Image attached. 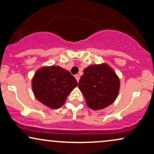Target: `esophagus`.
Here are the masks:
<instances>
[{
  "label": "esophagus",
  "instance_id": "obj_1",
  "mask_svg": "<svg viewBox=\"0 0 154 154\" xmlns=\"http://www.w3.org/2000/svg\"><path fill=\"white\" fill-rule=\"evenodd\" d=\"M75 79H77V82H78L79 80V75H75Z\"/></svg>",
  "mask_w": 154,
  "mask_h": 154
}]
</instances>
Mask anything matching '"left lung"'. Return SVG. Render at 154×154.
<instances>
[{"instance_id": "left-lung-1", "label": "left lung", "mask_w": 154, "mask_h": 154, "mask_svg": "<svg viewBox=\"0 0 154 154\" xmlns=\"http://www.w3.org/2000/svg\"><path fill=\"white\" fill-rule=\"evenodd\" d=\"M86 104L93 110H100L114 103L119 94V77L107 63L90 65L83 71L78 84Z\"/></svg>"}]
</instances>
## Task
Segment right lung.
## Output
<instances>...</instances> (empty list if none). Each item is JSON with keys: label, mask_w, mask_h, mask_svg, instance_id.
I'll return each mask as SVG.
<instances>
[{"label": "right lung", "mask_w": 154, "mask_h": 154, "mask_svg": "<svg viewBox=\"0 0 154 154\" xmlns=\"http://www.w3.org/2000/svg\"><path fill=\"white\" fill-rule=\"evenodd\" d=\"M77 86V80L68 70L54 65L39 69L32 79L35 98L53 109L62 106L66 97Z\"/></svg>", "instance_id": "1"}]
</instances>
